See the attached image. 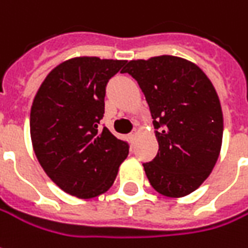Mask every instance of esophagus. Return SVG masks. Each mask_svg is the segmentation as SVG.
Wrapping results in <instances>:
<instances>
[{"mask_svg": "<svg viewBox=\"0 0 248 248\" xmlns=\"http://www.w3.org/2000/svg\"><path fill=\"white\" fill-rule=\"evenodd\" d=\"M137 134H138V131H137V130H133V131H131L130 134H129V137H130L131 141H134V140H136V137H137Z\"/></svg>", "mask_w": 248, "mask_h": 248, "instance_id": "obj_1", "label": "esophagus"}]
</instances>
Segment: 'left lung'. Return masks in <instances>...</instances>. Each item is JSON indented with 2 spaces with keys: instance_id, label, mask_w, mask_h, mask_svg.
I'll use <instances>...</instances> for the list:
<instances>
[{
  "instance_id": "left-lung-1",
  "label": "left lung",
  "mask_w": 248,
  "mask_h": 248,
  "mask_svg": "<svg viewBox=\"0 0 248 248\" xmlns=\"http://www.w3.org/2000/svg\"><path fill=\"white\" fill-rule=\"evenodd\" d=\"M122 73L138 82L156 129L159 152L142 164L149 183L167 197L193 193L221 149L223 112L213 84L197 65L172 55L130 61Z\"/></svg>"
}]
</instances>
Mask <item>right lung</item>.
I'll list each match as a JSON object with an SVG mask.
<instances>
[{
	"label": "right lung",
	"instance_id": "add662e5",
	"mask_svg": "<svg viewBox=\"0 0 248 248\" xmlns=\"http://www.w3.org/2000/svg\"><path fill=\"white\" fill-rule=\"evenodd\" d=\"M126 61H65L42 82L31 108V140L48 178L67 194L92 198L111 187L129 142L106 126V87Z\"/></svg>",
	"mask_w": 248,
	"mask_h": 248
}]
</instances>
